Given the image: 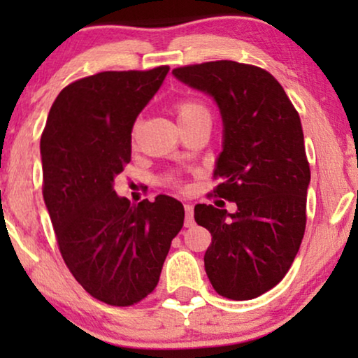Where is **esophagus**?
<instances>
[{
	"label": "esophagus",
	"mask_w": 358,
	"mask_h": 358,
	"mask_svg": "<svg viewBox=\"0 0 358 358\" xmlns=\"http://www.w3.org/2000/svg\"><path fill=\"white\" fill-rule=\"evenodd\" d=\"M185 210V228H192L194 227V205L192 203H185L184 205Z\"/></svg>",
	"instance_id": "34e87169"
}]
</instances>
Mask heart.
<instances>
[{"instance_id": "heart-1", "label": "heart", "mask_w": 358, "mask_h": 358, "mask_svg": "<svg viewBox=\"0 0 358 358\" xmlns=\"http://www.w3.org/2000/svg\"><path fill=\"white\" fill-rule=\"evenodd\" d=\"M174 109H176V114H178L179 124L180 122L194 119V117H197V115L208 114L207 107H205L202 102H199L195 99H180L176 102ZM131 136H134V138L136 136V129H134V131H131Z\"/></svg>"}]
</instances>
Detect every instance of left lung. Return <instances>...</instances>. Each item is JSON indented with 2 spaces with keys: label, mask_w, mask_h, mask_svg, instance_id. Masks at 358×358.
Listing matches in <instances>:
<instances>
[{
  "label": "left lung",
  "mask_w": 358,
  "mask_h": 358,
  "mask_svg": "<svg viewBox=\"0 0 358 358\" xmlns=\"http://www.w3.org/2000/svg\"><path fill=\"white\" fill-rule=\"evenodd\" d=\"M173 75L212 96L223 119L213 192L236 203V212L195 205V222L212 233L205 272L218 295L252 300L285 277L305 234L311 171L300 115L259 66L218 60Z\"/></svg>",
  "instance_id": "obj_1"
}]
</instances>
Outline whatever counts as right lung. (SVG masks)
<instances>
[{
    "label": "right lung",
    "instance_id": "obj_1",
    "mask_svg": "<svg viewBox=\"0 0 358 358\" xmlns=\"http://www.w3.org/2000/svg\"><path fill=\"white\" fill-rule=\"evenodd\" d=\"M168 71H102L71 83L41 136L42 194L63 261L91 296L112 306H131L155 290L184 224L179 200L158 195L131 205L114 190L130 163L136 117Z\"/></svg>",
    "mask_w": 358,
    "mask_h": 358
}]
</instances>
